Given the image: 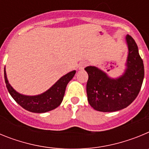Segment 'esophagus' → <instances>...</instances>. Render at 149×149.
Wrapping results in <instances>:
<instances>
[{
    "label": "esophagus",
    "mask_w": 149,
    "mask_h": 149,
    "mask_svg": "<svg viewBox=\"0 0 149 149\" xmlns=\"http://www.w3.org/2000/svg\"><path fill=\"white\" fill-rule=\"evenodd\" d=\"M86 65H87V62H86V61L81 62V63H80V64H79V65H78L79 69H82V68H84V67H86Z\"/></svg>",
    "instance_id": "1"
}]
</instances>
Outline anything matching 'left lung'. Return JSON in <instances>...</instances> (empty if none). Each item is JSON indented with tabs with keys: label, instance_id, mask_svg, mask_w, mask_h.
Masks as SVG:
<instances>
[{
	"label": "left lung",
	"instance_id": "left-lung-1",
	"mask_svg": "<svg viewBox=\"0 0 149 149\" xmlns=\"http://www.w3.org/2000/svg\"><path fill=\"white\" fill-rule=\"evenodd\" d=\"M128 56L127 68L122 76L112 79L95 66H87L86 93L89 104L101 112H114L125 108L137 97L144 78V65L138 47L131 36H126Z\"/></svg>",
	"mask_w": 149,
	"mask_h": 149
}]
</instances>
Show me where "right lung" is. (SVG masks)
<instances>
[{
	"instance_id": "right-lung-1",
	"label": "right lung",
	"mask_w": 149,
	"mask_h": 149,
	"mask_svg": "<svg viewBox=\"0 0 149 149\" xmlns=\"http://www.w3.org/2000/svg\"><path fill=\"white\" fill-rule=\"evenodd\" d=\"M75 71L63 76L53 86L42 94L35 96L24 95L17 93L9 84L4 69V79L8 91L13 99L24 109L33 113H45L60 106L65 95L67 84L73 78Z\"/></svg>"
}]
</instances>
